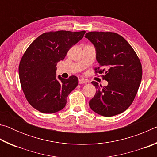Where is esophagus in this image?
Instances as JSON below:
<instances>
[{
    "instance_id": "1",
    "label": "esophagus",
    "mask_w": 157,
    "mask_h": 157,
    "mask_svg": "<svg viewBox=\"0 0 157 157\" xmlns=\"http://www.w3.org/2000/svg\"><path fill=\"white\" fill-rule=\"evenodd\" d=\"M87 82H88V80H87V79H83V78H81V79H79V84H86V83H87Z\"/></svg>"
}]
</instances>
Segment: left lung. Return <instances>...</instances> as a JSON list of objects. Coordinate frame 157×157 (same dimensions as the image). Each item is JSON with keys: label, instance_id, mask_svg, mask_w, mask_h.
<instances>
[{"label": "left lung", "instance_id": "1", "mask_svg": "<svg viewBox=\"0 0 157 157\" xmlns=\"http://www.w3.org/2000/svg\"><path fill=\"white\" fill-rule=\"evenodd\" d=\"M94 45L99 67L107 86L91 83L97 89L89 101L95 113L111 117L123 113L134 101L142 79V65L136 52L123 36L111 32H89L85 35Z\"/></svg>", "mask_w": 157, "mask_h": 157}]
</instances>
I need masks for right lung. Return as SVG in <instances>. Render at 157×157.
<instances>
[{
	"label": "right lung",
	"mask_w": 157,
	"mask_h": 157,
	"mask_svg": "<svg viewBox=\"0 0 157 157\" xmlns=\"http://www.w3.org/2000/svg\"><path fill=\"white\" fill-rule=\"evenodd\" d=\"M86 32L51 31L37 37L25 50L18 66L21 88L33 108L44 113L64 108L68 94L78 86L75 75L56 78L57 63Z\"/></svg>",
	"instance_id": "obj_1"
}]
</instances>
